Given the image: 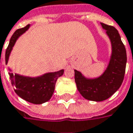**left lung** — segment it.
Returning a JSON list of instances; mask_svg holds the SVG:
<instances>
[{
	"mask_svg": "<svg viewBox=\"0 0 133 133\" xmlns=\"http://www.w3.org/2000/svg\"><path fill=\"white\" fill-rule=\"evenodd\" d=\"M101 25L111 45V54L105 71L97 77L90 78L74 70L77 90L83 97L94 102L105 100L121 87L127 65V52L118 31L113 26L104 23Z\"/></svg>",
	"mask_w": 133,
	"mask_h": 133,
	"instance_id": "obj_1",
	"label": "left lung"
}]
</instances>
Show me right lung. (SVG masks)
I'll return each instance as SVG.
<instances>
[{"instance_id":"add662e5","label":"right lung","mask_w":133,"mask_h":133,"mask_svg":"<svg viewBox=\"0 0 133 133\" xmlns=\"http://www.w3.org/2000/svg\"><path fill=\"white\" fill-rule=\"evenodd\" d=\"M30 25L16 30L11 37L8 47L6 50L5 61L6 65L8 63L12 48L22 35L27 31ZM9 75L12 87L16 94L28 102L40 105L48 102L52 97L57 79L64 74V70L62 69L55 72H48L37 76L28 77L19 74L12 73V70L9 68Z\"/></svg>"}]
</instances>
